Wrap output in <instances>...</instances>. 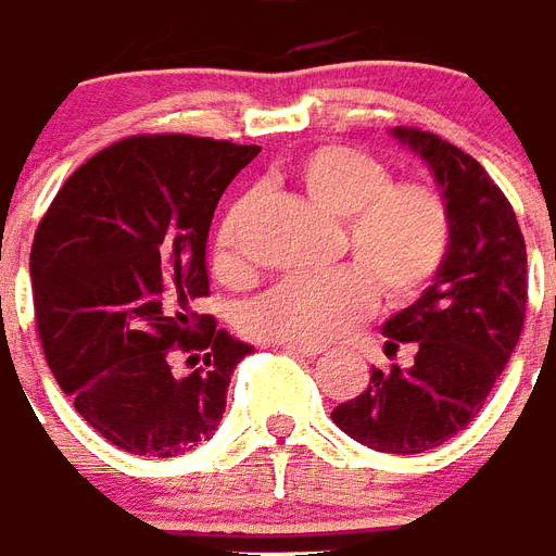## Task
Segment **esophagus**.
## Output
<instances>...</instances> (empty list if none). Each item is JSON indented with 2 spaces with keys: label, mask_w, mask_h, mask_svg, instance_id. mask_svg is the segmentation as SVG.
<instances>
[{
  "label": "esophagus",
  "mask_w": 556,
  "mask_h": 556,
  "mask_svg": "<svg viewBox=\"0 0 556 556\" xmlns=\"http://www.w3.org/2000/svg\"><path fill=\"white\" fill-rule=\"evenodd\" d=\"M283 350L290 355H301V358H318L324 353L321 348H315V344H295V341H287Z\"/></svg>",
  "instance_id": "1"
}]
</instances>
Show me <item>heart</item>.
Returning a JSON list of instances; mask_svg holds the SVG:
<instances>
[{
  "instance_id": "obj_1",
  "label": "heart",
  "mask_w": 556,
  "mask_h": 556,
  "mask_svg": "<svg viewBox=\"0 0 556 556\" xmlns=\"http://www.w3.org/2000/svg\"><path fill=\"white\" fill-rule=\"evenodd\" d=\"M290 177L306 201L341 217V255L353 264L273 283L247 313L255 339L327 344L370 313L376 287L388 301H407L437 278L454 238L451 206L437 186L393 184L379 157L344 143L309 149ZM243 215L247 203L238 201L217 226L215 264L226 278L247 269Z\"/></svg>"
}]
</instances>
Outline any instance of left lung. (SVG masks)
Masks as SVG:
<instances>
[{
    "label": "left lung",
    "instance_id": "8db88e82",
    "mask_svg": "<svg viewBox=\"0 0 556 556\" xmlns=\"http://www.w3.org/2000/svg\"><path fill=\"white\" fill-rule=\"evenodd\" d=\"M393 137L430 166L454 238L421 299L381 327L384 353L413 344V364L372 367L370 384L332 421L372 451L410 456L445 445L482 410L522 332L528 261L508 198L477 160L421 128L399 126Z\"/></svg>",
    "mask_w": 556,
    "mask_h": 556
}]
</instances>
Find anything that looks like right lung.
I'll return each instance as SVG.
<instances>
[{"label": "right lung", "mask_w": 556, "mask_h": 556, "mask_svg": "<svg viewBox=\"0 0 556 556\" xmlns=\"http://www.w3.org/2000/svg\"><path fill=\"white\" fill-rule=\"evenodd\" d=\"M257 146L137 135L62 184L30 247L34 315L53 379L111 445L186 454L224 419L252 348L194 313L208 295L206 238Z\"/></svg>", "instance_id": "obj_1"}]
</instances>
